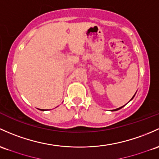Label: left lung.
<instances>
[{"label":"left lung","instance_id":"obj_1","mask_svg":"<svg viewBox=\"0 0 159 159\" xmlns=\"http://www.w3.org/2000/svg\"><path fill=\"white\" fill-rule=\"evenodd\" d=\"M133 97H132V99H133ZM122 107H124V106H121V107H120V108H118V109H114V111H117V110H118V109H121V108H122Z\"/></svg>","mask_w":159,"mask_h":159}]
</instances>
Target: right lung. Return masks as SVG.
I'll use <instances>...</instances> for the list:
<instances>
[{"label":"right lung","instance_id":"1","mask_svg":"<svg viewBox=\"0 0 159 159\" xmlns=\"http://www.w3.org/2000/svg\"><path fill=\"white\" fill-rule=\"evenodd\" d=\"M40 110H41V111H44V109H40Z\"/></svg>","mask_w":159,"mask_h":159}]
</instances>
